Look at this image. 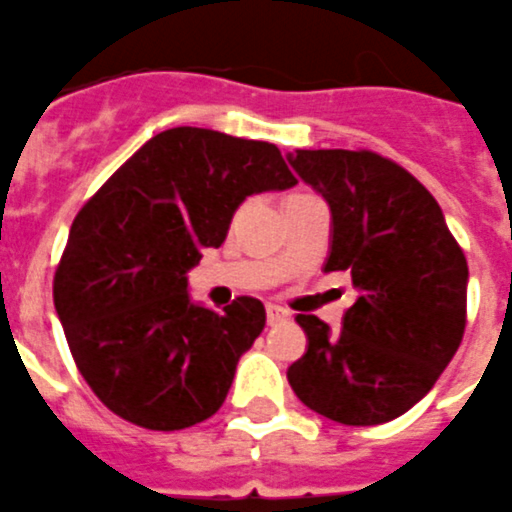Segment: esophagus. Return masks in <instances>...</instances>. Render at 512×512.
<instances>
[{"instance_id": "34e87169", "label": "esophagus", "mask_w": 512, "mask_h": 512, "mask_svg": "<svg viewBox=\"0 0 512 512\" xmlns=\"http://www.w3.org/2000/svg\"><path fill=\"white\" fill-rule=\"evenodd\" d=\"M265 317H268V325H276V322H282V319H287L290 314L279 306H265Z\"/></svg>"}]
</instances>
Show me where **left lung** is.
<instances>
[{"label": "left lung", "mask_w": 512, "mask_h": 512, "mask_svg": "<svg viewBox=\"0 0 512 512\" xmlns=\"http://www.w3.org/2000/svg\"><path fill=\"white\" fill-rule=\"evenodd\" d=\"M287 161L330 206L325 273L357 290L338 335L298 314L308 349L287 370L300 403L349 427L403 416L435 386L467 325V260L419 179L370 150H295Z\"/></svg>", "instance_id": "8db88e82"}]
</instances>
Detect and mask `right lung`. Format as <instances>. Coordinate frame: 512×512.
Listing matches in <instances>:
<instances>
[{
  "label": "right lung",
  "mask_w": 512,
  "mask_h": 512,
  "mask_svg": "<svg viewBox=\"0 0 512 512\" xmlns=\"http://www.w3.org/2000/svg\"><path fill=\"white\" fill-rule=\"evenodd\" d=\"M298 185L276 144L209 128L161 131L77 212L53 303L77 370L120 419L193 427L220 411L265 308L222 314L187 295V271L220 247L247 195Z\"/></svg>",
  "instance_id": "1"
}]
</instances>
